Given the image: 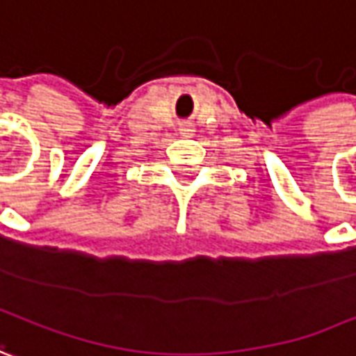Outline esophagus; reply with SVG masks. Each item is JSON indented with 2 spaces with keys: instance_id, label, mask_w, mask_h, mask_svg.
Here are the masks:
<instances>
[{
  "instance_id": "34e87169",
  "label": "esophagus",
  "mask_w": 356,
  "mask_h": 356,
  "mask_svg": "<svg viewBox=\"0 0 356 356\" xmlns=\"http://www.w3.org/2000/svg\"><path fill=\"white\" fill-rule=\"evenodd\" d=\"M193 131H195V129L191 128L189 124H181V126H179V134H181V136H185V138H191V136H193Z\"/></svg>"
}]
</instances>
